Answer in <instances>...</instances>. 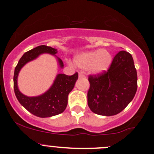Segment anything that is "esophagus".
I'll return each instance as SVG.
<instances>
[{
    "label": "esophagus",
    "instance_id": "obj_1",
    "mask_svg": "<svg viewBox=\"0 0 154 154\" xmlns=\"http://www.w3.org/2000/svg\"><path fill=\"white\" fill-rule=\"evenodd\" d=\"M85 76L84 75L82 72L79 73V78H85Z\"/></svg>",
    "mask_w": 154,
    "mask_h": 154
}]
</instances>
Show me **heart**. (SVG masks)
I'll use <instances>...</instances> for the list:
<instances>
[{
  "instance_id": "obj_1",
  "label": "heart",
  "mask_w": 154,
  "mask_h": 154,
  "mask_svg": "<svg viewBox=\"0 0 154 154\" xmlns=\"http://www.w3.org/2000/svg\"><path fill=\"white\" fill-rule=\"evenodd\" d=\"M112 61V57L107 50L97 49L86 51L76 56L74 62L78 67L88 69L92 74H98L106 72Z\"/></svg>"
}]
</instances>
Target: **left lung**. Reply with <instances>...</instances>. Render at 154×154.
<instances>
[{
	"mask_svg": "<svg viewBox=\"0 0 154 154\" xmlns=\"http://www.w3.org/2000/svg\"><path fill=\"white\" fill-rule=\"evenodd\" d=\"M88 81V105L92 112L103 116L120 113L137 90V73L131 54L119 51L107 72L89 75Z\"/></svg>",
	"mask_w": 154,
	"mask_h": 154,
	"instance_id": "left-lung-1",
	"label": "left lung"
}]
</instances>
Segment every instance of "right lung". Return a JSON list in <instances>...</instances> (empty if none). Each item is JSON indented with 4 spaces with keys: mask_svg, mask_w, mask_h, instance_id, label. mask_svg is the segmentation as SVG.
Returning <instances> with one entry per match:
<instances>
[{
    "mask_svg": "<svg viewBox=\"0 0 154 154\" xmlns=\"http://www.w3.org/2000/svg\"><path fill=\"white\" fill-rule=\"evenodd\" d=\"M43 53L55 55L57 51L55 48L45 45L29 50L26 52L18 61L14 69L13 78L14 94L19 103L32 114L42 118L50 117L63 112L68 104V95L72 91L78 79L77 72L72 76L58 74L51 88L43 94L38 97H27L23 94L17 87V76L19 72L24 65L36 59L40 54ZM57 60L61 68L63 67L62 60L57 57Z\"/></svg>",
    "mask_w": 154,
    "mask_h": 154,
    "instance_id": "1",
    "label": "right lung"
}]
</instances>
